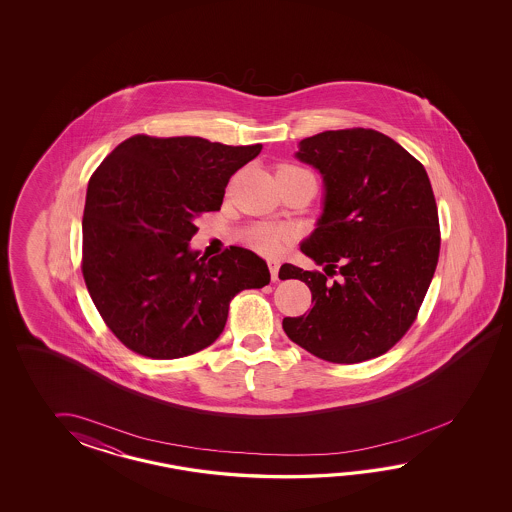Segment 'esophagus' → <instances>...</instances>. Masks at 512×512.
I'll return each instance as SVG.
<instances>
[{
    "label": "esophagus",
    "instance_id": "34e87169",
    "mask_svg": "<svg viewBox=\"0 0 512 512\" xmlns=\"http://www.w3.org/2000/svg\"><path fill=\"white\" fill-rule=\"evenodd\" d=\"M269 271H271L272 282H278V271H280V261L269 260Z\"/></svg>",
    "mask_w": 512,
    "mask_h": 512
}]
</instances>
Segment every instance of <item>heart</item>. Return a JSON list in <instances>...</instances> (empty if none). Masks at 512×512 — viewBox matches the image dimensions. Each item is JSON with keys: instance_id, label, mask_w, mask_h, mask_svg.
Wrapping results in <instances>:
<instances>
[{"instance_id": "heart-1", "label": "heart", "mask_w": 512, "mask_h": 512, "mask_svg": "<svg viewBox=\"0 0 512 512\" xmlns=\"http://www.w3.org/2000/svg\"><path fill=\"white\" fill-rule=\"evenodd\" d=\"M291 240V232L282 227H274L269 223H256L243 232V241L252 251L265 256H278L283 245Z\"/></svg>"}]
</instances>
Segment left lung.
<instances>
[{"mask_svg": "<svg viewBox=\"0 0 512 512\" xmlns=\"http://www.w3.org/2000/svg\"><path fill=\"white\" fill-rule=\"evenodd\" d=\"M294 157L324 183L322 214L300 251L324 271L283 263L313 294L285 335L318 359L355 364L386 353L414 324L439 258V221L423 164L379 131H324ZM340 273V283L326 276Z\"/></svg>", "mask_w": 512, "mask_h": 512, "instance_id": "1", "label": "left lung"}]
</instances>
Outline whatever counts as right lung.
Returning <instances> with one entry per match:
<instances>
[{
  "label": "right lung",
  "mask_w": 512,
  "mask_h": 512,
  "mask_svg": "<svg viewBox=\"0 0 512 512\" xmlns=\"http://www.w3.org/2000/svg\"><path fill=\"white\" fill-rule=\"evenodd\" d=\"M261 144L135 135L91 175L82 219V272L98 313L124 346L150 359L208 348L230 300L271 282L265 260L230 247L207 260L190 247L203 212L221 208L230 175Z\"/></svg>",
  "instance_id": "obj_1"
}]
</instances>
